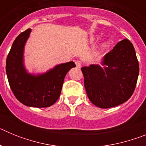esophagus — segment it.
Here are the masks:
<instances>
[{"instance_id": "obj_1", "label": "esophagus", "mask_w": 146, "mask_h": 146, "mask_svg": "<svg viewBox=\"0 0 146 146\" xmlns=\"http://www.w3.org/2000/svg\"><path fill=\"white\" fill-rule=\"evenodd\" d=\"M75 64H76V66H77V68H80L81 66H82V62L80 61V60H76Z\"/></svg>"}]
</instances>
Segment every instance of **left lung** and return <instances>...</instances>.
<instances>
[{"label":"left lung","instance_id":"left-lung-1","mask_svg":"<svg viewBox=\"0 0 146 146\" xmlns=\"http://www.w3.org/2000/svg\"><path fill=\"white\" fill-rule=\"evenodd\" d=\"M102 65L82 67L84 86L90 101L100 108L118 106L133 94L139 75V63L128 39L118 42L104 56Z\"/></svg>","mask_w":146,"mask_h":146}]
</instances>
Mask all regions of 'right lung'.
Returning <instances> with one entry per match:
<instances>
[{"label":"right lung","mask_w":146,"mask_h":146,"mask_svg":"<svg viewBox=\"0 0 146 146\" xmlns=\"http://www.w3.org/2000/svg\"><path fill=\"white\" fill-rule=\"evenodd\" d=\"M31 31V29L28 28L22 32L13 42L6 58L8 81L15 97L23 104L47 108L58 99L66 74L76 65L70 61L40 75L27 73L23 66V50Z\"/></svg>","instance_id":"add662e5"}]
</instances>
